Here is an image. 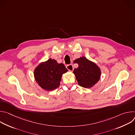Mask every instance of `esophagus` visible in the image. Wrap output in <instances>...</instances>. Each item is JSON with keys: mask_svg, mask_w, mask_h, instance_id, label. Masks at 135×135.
<instances>
[{"mask_svg": "<svg viewBox=\"0 0 135 135\" xmlns=\"http://www.w3.org/2000/svg\"><path fill=\"white\" fill-rule=\"evenodd\" d=\"M66 68L68 70H69L70 71H73V70H74V67L73 65L72 64H70V65H68L66 66Z\"/></svg>", "mask_w": 135, "mask_h": 135, "instance_id": "obj_1", "label": "esophagus"}]
</instances>
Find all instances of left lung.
I'll use <instances>...</instances> for the list:
<instances>
[{
  "label": "left lung",
  "instance_id": "left-lung-1",
  "mask_svg": "<svg viewBox=\"0 0 135 135\" xmlns=\"http://www.w3.org/2000/svg\"><path fill=\"white\" fill-rule=\"evenodd\" d=\"M74 62L79 65V67L74 70L73 73L81 86L90 88L99 80L101 71L94 63L84 56L76 59Z\"/></svg>",
  "mask_w": 135,
  "mask_h": 135
}]
</instances>
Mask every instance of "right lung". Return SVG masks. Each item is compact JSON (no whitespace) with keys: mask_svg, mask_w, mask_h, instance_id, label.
<instances>
[{"mask_svg":"<svg viewBox=\"0 0 135 135\" xmlns=\"http://www.w3.org/2000/svg\"><path fill=\"white\" fill-rule=\"evenodd\" d=\"M67 71L63 64H58L55 60L50 59L36 67L34 76L42 88L51 91L59 86L62 75Z\"/></svg>","mask_w":135,"mask_h":135,"instance_id":"right-lung-1","label":"right lung"}]
</instances>
